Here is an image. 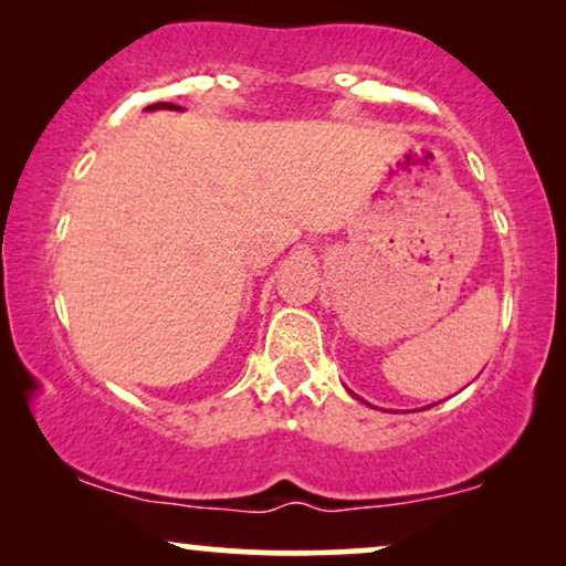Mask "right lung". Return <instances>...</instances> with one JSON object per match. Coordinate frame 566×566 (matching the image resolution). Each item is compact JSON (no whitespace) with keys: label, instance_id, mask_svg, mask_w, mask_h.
<instances>
[{"label":"right lung","instance_id":"right-lung-1","mask_svg":"<svg viewBox=\"0 0 566 566\" xmlns=\"http://www.w3.org/2000/svg\"><path fill=\"white\" fill-rule=\"evenodd\" d=\"M159 107H161V111H177V105H172V103H154V105L146 107V111H159Z\"/></svg>","mask_w":566,"mask_h":566}]
</instances>
